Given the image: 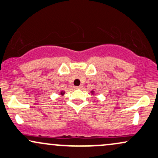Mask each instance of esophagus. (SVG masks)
<instances>
[{
    "label": "esophagus",
    "mask_w": 158,
    "mask_h": 158,
    "mask_svg": "<svg viewBox=\"0 0 158 158\" xmlns=\"http://www.w3.org/2000/svg\"><path fill=\"white\" fill-rule=\"evenodd\" d=\"M74 88H75V89H81V88H82V86L80 85V86H78V87H74Z\"/></svg>",
    "instance_id": "esophagus-1"
}]
</instances>
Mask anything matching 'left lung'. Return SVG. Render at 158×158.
Masks as SVG:
<instances>
[{"label":"left lung","mask_w":158,"mask_h":158,"mask_svg":"<svg viewBox=\"0 0 158 158\" xmlns=\"http://www.w3.org/2000/svg\"><path fill=\"white\" fill-rule=\"evenodd\" d=\"M90 93H91V94H92V95H94V94H95V91H94V90H91V91H90Z\"/></svg>","instance_id":"1"}]
</instances>
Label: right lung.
<instances>
[{"mask_svg":"<svg viewBox=\"0 0 158 158\" xmlns=\"http://www.w3.org/2000/svg\"><path fill=\"white\" fill-rule=\"evenodd\" d=\"M64 93H65L64 91H60V95L62 96L64 94Z\"/></svg>","mask_w":158,"mask_h":158,"instance_id":"1","label":"right lung"}]
</instances>
